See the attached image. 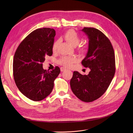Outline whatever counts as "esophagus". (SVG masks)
Listing matches in <instances>:
<instances>
[{"label": "esophagus", "mask_w": 133, "mask_h": 133, "mask_svg": "<svg viewBox=\"0 0 133 133\" xmlns=\"http://www.w3.org/2000/svg\"><path fill=\"white\" fill-rule=\"evenodd\" d=\"M65 70H66L65 68H64L63 67L60 68V70H61V71H65Z\"/></svg>", "instance_id": "1"}]
</instances>
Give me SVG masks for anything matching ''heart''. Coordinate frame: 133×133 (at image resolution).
Wrapping results in <instances>:
<instances>
[{"label": "heart", "mask_w": 133, "mask_h": 133, "mask_svg": "<svg viewBox=\"0 0 133 133\" xmlns=\"http://www.w3.org/2000/svg\"><path fill=\"white\" fill-rule=\"evenodd\" d=\"M64 38L72 45H77V49L80 52H84L87 49V46L84 44L79 43L80 40L79 35L76 32L73 30H68L64 35ZM59 43V40L55 41L52 45V50L55 52L57 50L58 46ZM78 62V59L75 57L70 56H63L58 60V63L64 67H70L73 64Z\"/></svg>", "instance_id": "1"}]
</instances>
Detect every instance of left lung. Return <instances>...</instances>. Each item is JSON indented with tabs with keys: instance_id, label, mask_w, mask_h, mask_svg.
<instances>
[{
	"instance_id": "8db88e82",
	"label": "left lung",
	"mask_w": 133,
	"mask_h": 133,
	"mask_svg": "<svg viewBox=\"0 0 133 133\" xmlns=\"http://www.w3.org/2000/svg\"><path fill=\"white\" fill-rule=\"evenodd\" d=\"M89 39V49L82 62L85 68H89L88 75L75 71L70 80L72 91L80 100L91 102L105 92L115 73L113 47L107 36L94 28L84 27L82 30Z\"/></svg>"
}]
</instances>
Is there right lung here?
Here are the masks:
<instances>
[{
  "mask_svg": "<svg viewBox=\"0 0 133 133\" xmlns=\"http://www.w3.org/2000/svg\"><path fill=\"white\" fill-rule=\"evenodd\" d=\"M55 35L53 29H37L23 39L15 51L13 64L15 83L20 91L33 101H41L51 93L60 72L58 66L50 71L43 68L45 58L53 54Z\"/></svg>",
  "mask_w": 133,
  "mask_h": 133,
  "instance_id": "obj_1",
  "label": "right lung"
}]
</instances>
